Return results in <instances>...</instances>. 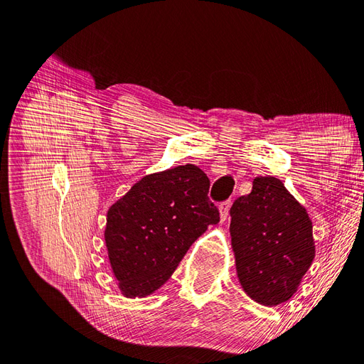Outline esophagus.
Wrapping results in <instances>:
<instances>
[{
  "label": "esophagus",
  "mask_w": 364,
  "mask_h": 364,
  "mask_svg": "<svg viewBox=\"0 0 364 364\" xmlns=\"http://www.w3.org/2000/svg\"><path fill=\"white\" fill-rule=\"evenodd\" d=\"M229 206H230L229 200L222 202V203H220V206H218V209H220V220H222V222H223V220H226V217H228Z\"/></svg>",
  "instance_id": "esophagus-1"
}]
</instances>
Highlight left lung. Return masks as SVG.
<instances>
[{
    "label": "left lung",
    "mask_w": 364,
    "mask_h": 364,
    "mask_svg": "<svg viewBox=\"0 0 364 364\" xmlns=\"http://www.w3.org/2000/svg\"><path fill=\"white\" fill-rule=\"evenodd\" d=\"M237 274L255 302H287L314 259L313 223L306 209L277 178L259 176L230 208Z\"/></svg>",
    "instance_id": "obj_1"
}]
</instances>
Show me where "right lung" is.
<instances>
[{
	"mask_svg": "<svg viewBox=\"0 0 364 364\" xmlns=\"http://www.w3.org/2000/svg\"><path fill=\"white\" fill-rule=\"evenodd\" d=\"M208 176L193 164L138 181L107 211L105 240L119 290L146 297L158 290L220 214Z\"/></svg>",
	"mask_w": 364,
	"mask_h": 364,
	"instance_id": "obj_1",
	"label": "right lung"
}]
</instances>
